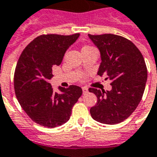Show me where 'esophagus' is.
<instances>
[{"instance_id":"1","label":"esophagus","mask_w":157,"mask_h":157,"mask_svg":"<svg viewBox=\"0 0 157 157\" xmlns=\"http://www.w3.org/2000/svg\"><path fill=\"white\" fill-rule=\"evenodd\" d=\"M82 92H83V94H86L88 92V88L86 87V86H83L82 87Z\"/></svg>"}]
</instances>
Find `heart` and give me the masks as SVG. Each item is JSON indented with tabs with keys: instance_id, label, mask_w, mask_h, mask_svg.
<instances>
[{
	"instance_id": "obj_1",
	"label": "heart",
	"mask_w": 157,
	"mask_h": 157,
	"mask_svg": "<svg viewBox=\"0 0 157 157\" xmlns=\"http://www.w3.org/2000/svg\"><path fill=\"white\" fill-rule=\"evenodd\" d=\"M85 48H87V47H85Z\"/></svg>"
}]
</instances>
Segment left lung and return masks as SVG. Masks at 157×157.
I'll use <instances>...</instances> for the list:
<instances>
[{
    "label": "left lung",
    "instance_id": "8db88e82",
    "mask_svg": "<svg viewBox=\"0 0 157 157\" xmlns=\"http://www.w3.org/2000/svg\"><path fill=\"white\" fill-rule=\"evenodd\" d=\"M98 48L101 63L98 75L111 81L110 91L90 87L97 104L90 109L94 120L104 124L120 123L135 110L143 97L147 68L142 53L131 40L113 34L88 35Z\"/></svg>",
    "mask_w": 157,
    "mask_h": 157
}]
</instances>
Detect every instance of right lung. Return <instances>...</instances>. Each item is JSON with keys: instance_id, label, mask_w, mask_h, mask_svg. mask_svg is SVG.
Returning a JSON list of instances; mask_svg holds the SVG:
<instances>
[{"instance_id": "right-lung-1", "label": "right lung", "mask_w": 157, "mask_h": 157, "mask_svg": "<svg viewBox=\"0 0 157 157\" xmlns=\"http://www.w3.org/2000/svg\"><path fill=\"white\" fill-rule=\"evenodd\" d=\"M80 34L61 36L41 35L22 52L14 72V90L25 113L30 119L46 128H56L67 122L72 107L82 94V88L71 85L52 89V66L59 65L70 46Z\"/></svg>"}]
</instances>
